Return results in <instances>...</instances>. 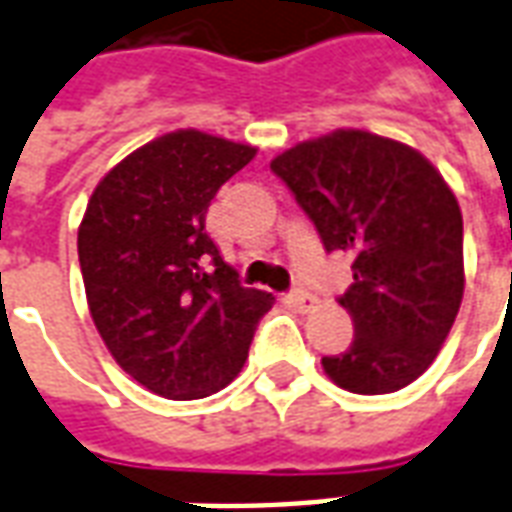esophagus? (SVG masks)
Instances as JSON below:
<instances>
[{
	"mask_svg": "<svg viewBox=\"0 0 512 512\" xmlns=\"http://www.w3.org/2000/svg\"><path fill=\"white\" fill-rule=\"evenodd\" d=\"M287 301H290L298 312H309V309H314V304H317V298H314L312 293L301 290V287L290 290V293H287Z\"/></svg>",
	"mask_w": 512,
	"mask_h": 512,
	"instance_id": "34e87169",
	"label": "esophagus"
}]
</instances>
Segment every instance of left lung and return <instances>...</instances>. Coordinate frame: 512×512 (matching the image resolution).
I'll list each match as a JSON object with an SVG mask.
<instances>
[{"instance_id": "1", "label": "left lung", "mask_w": 512, "mask_h": 512, "mask_svg": "<svg viewBox=\"0 0 512 512\" xmlns=\"http://www.w3.org/2000/svg\"><path fill=\"white\" fill-rule=\"evenodd\" d=\"M271 170L325 249L352 255V285L339 304L355 336L344 352L325 355V374L363 396L418 380L464 295V222L439 170L420 151L363 130L304 140Z\"/></svg>"}]
</instances>
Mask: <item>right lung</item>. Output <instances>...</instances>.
Returning <instances> with one entry per match:
<instances>
[{"mask_svg":"<svg viewBox=\"0 0 512 512\" xmlns=\"http://www.w3.org/2000/svg\"><path fill=\"white\" fill-rule=\"evenodd\" d=\"M255 146L176 130L105 173L78 227L89 312L124 372L165 399L222 391L274 295L238 282L206 233L211 200Z\"/></svg>","mask_w":512,"mask_h":512,"instance_id":"obj_1","label":"right lung"}]
</instances>
